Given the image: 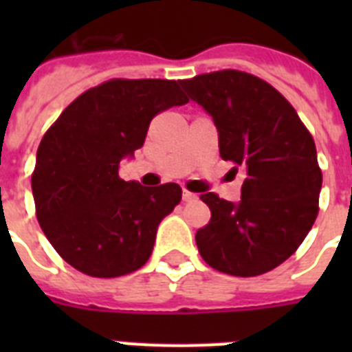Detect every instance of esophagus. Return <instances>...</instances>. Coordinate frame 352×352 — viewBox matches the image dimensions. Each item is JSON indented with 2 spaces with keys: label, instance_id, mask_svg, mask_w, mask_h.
Here are the masks:
<instances>
[{
  "label": "esophagus",
  "instance_id": "1",
  "mask_svg": "<svg viewBox=\"0 0 352 352\" xmlns=\"http://www.w3.org/2000/svg\"><path fill=\"white\" fill-rule=\"evenodd\" d=\"M197 199V195L193 192H188V190H184L182 192V201H186V203H190V201H195Z\"/></svg>",
  "mask_w": 352,
  "mask_h": 352
}]
</instances>
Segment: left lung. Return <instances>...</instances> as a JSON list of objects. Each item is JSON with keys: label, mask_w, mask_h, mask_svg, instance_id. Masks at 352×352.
Returning <instances> with one entry per match:
<instances>
[{"label": "left lung", "mask_w": 352, "mask_h": 352, "mask_svg": "<svg viewBox=\"0 0 352 352\" xmlns=\"http://www.w3.org/2000/svg\"><path fill=\"white\" fill-rule=\"evenodd\" d=\"M181 85L214 118L223 160L245 171L237 204L214 192L201 195L212 212L195 234L201 256L239 278L279 267L303 243L320 210L314 138L290 102L254 74L223 69Z\"/></svg>", "instance_id": "obj_1"}]
</instances>
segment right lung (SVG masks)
<instances>
[{
    "label": "right lung",
    "instance_id": "1",
    "mask_svg": "<svg viewBox=\"0 0 352 352\" xmlns=\"http://www.w3.org/2000/svg\"><path fill=\"white\" fill-rule=\"evenodd\" d=\"M186 102L175 80L113 78L82 93L47 129L30 181L36 217L71 267L118 278L148 261L182 190L124 181L118 166L142 148L155 115Z\"/></svg>",
    "mask_w": 352,
    "mask_h": 352
}]
</instances>
